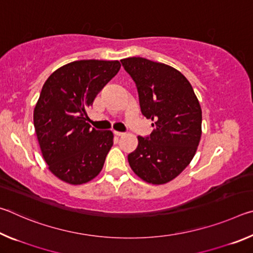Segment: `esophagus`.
Returning <instances> with one entry per match:
<instances>
[{"mask_svg":"<svg viewBox=\"0 0 253 253\" xmlns=\"http://www.w3.org/2000/svg\"><path fill=\"white\" fill-rule=\"evenodd\" d=\"M114 134L116 135V136H123V135H124V132H122V131H117V130H114Z\"/></svg>","mask_w":253,"mask_h":253,"instance_id":"obj_1","label":"esophagus"}]
</instances>
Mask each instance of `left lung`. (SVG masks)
<instances>
[{
    "mask_svg": "<svg viewBox=\"0 0 253 253\" xmlns=\"http://www.w3.org/2000/svg\"><path fill=\"white\" fill-rule=\"evenodd\" d=\"M138 91L140 111L152 119V134L138 136L128 154L136 175L164 184L190 164L202 134V110L193 88L178 70L161 62L132 57L121 60Z\"/></svg>",
    "mask_w": 253,
    "mask_h": 253,
    "instance_id": "left-lung-1",
    "label": "left lung"
}]
</instances>
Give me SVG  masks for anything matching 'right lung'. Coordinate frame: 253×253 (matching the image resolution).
<instances>
[{
  "mask_svg": "<svg viewBox=\"0 0 253 253\" xmlns=\"http://www.w3.org/2000/svg\"><path fill=\"white\" fill-rule=\"evenodd\" d=\"M119 69L117 60H79L55 70L42 87L34 128L49 169L62 181L79 185L100 173L114 135L90 128L87 109Z\"/></svg>",
  "mask_w": 253,
  "mask_h": 253,
  "instance_id": "1",
  "label": "right lung"
}]
</instances>
